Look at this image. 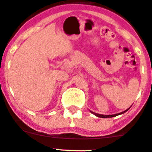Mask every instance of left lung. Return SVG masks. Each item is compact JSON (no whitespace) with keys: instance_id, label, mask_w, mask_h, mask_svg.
<instances>
[{"instance_id":"8db88e82","label":"left lung","mask_w":152,"mask_h":152,"mask_svg":"<svg viewBox=\"0 0 152 152\" xmlns=\"http://www.w3.org/2000/svg\"><path fill=\"white\" fill-rule=\"evenodd\" d=\"M128 110H129V108L128 109L122 112V113H118V114H115V115H100V114H98V113H95L94 112L92 111H90L91 112L92 114H94L96 115V117H99V118H113V117H115L117 115H121V114H123V113H125L126 112H127Z\"/></svg>"}]
</instances>
